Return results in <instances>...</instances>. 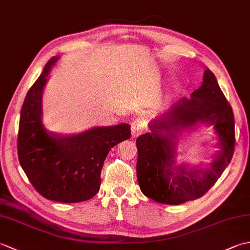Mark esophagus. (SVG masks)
Returning a JSON list of instances; mask_svg holds the SVG:
<instances>
[{"mask_svg": "<svg viewBox=\"0 0 250 250\" xmlns=\"http://www.w3.org/2000/svg\"><path fill=\"white\" fill-rule=\"evenodd\" d=\"M146 130V125L145 121L143 119H135L131 122V134L132 137H137L139 135H141L143 132Z\"/></svg>", "mask_w": 250, "mask_h": 250, "instance_id": "1", "label": "esophagus"}]
</instances>
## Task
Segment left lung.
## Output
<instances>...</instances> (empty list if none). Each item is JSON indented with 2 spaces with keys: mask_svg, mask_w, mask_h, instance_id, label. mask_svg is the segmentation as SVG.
<instances>
[{
  "mask_svg": "<svg viewBox=\"0 0 250 250\" xmlns=\"http://www.w3.org/2000/svg\"><path fill=\"white\" fill-rule=\"evenodd\" d=\"M208 123L216 133V152L206 168L177 160L178 140L186 131ZM150 132L137 137V180L143 194L158 203L178 205L201 198L229 166L234 152L232 107L209 68L201 87L152 119Z\"/></svg>",
  "mask_w": 250,
  "mask_h": 250,
  "instance_id": "1",
  "label": "left lung"
}]
</instances>
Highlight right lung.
I'll use <instances>...</instances> for the list:
<instances>
[{
    "label": "right lung",
    "instance_id": "right-lung-1",
    "mask_svg": "<svg viewBox=\"0 0 250 250\" xmlns=\"http://www.w3.org/2000/svg\"><path fill=\"white\" fill-rule=\"evenodd\" d=\"M60 57L47 62L26 93L20 113L18 158L37 192L44 198L77 203L90 200L101 186V171L109 150L130 139L128 124L95 126L82 133H51L43 124V92L51 68Z\"/></svg>",
    "mask_w": 250,
    "mask_h": 250
}]
</instances>
